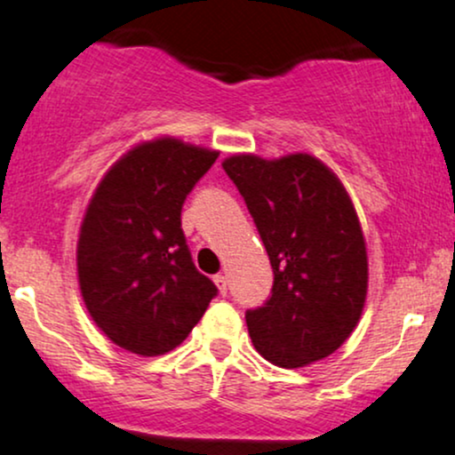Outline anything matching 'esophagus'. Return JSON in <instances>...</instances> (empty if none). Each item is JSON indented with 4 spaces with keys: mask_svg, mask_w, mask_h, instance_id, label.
I'll use <instances>...</instances> for the list:
<instances>
[{
    "mask_svg": "<svg viewBox=\"0 0 455 455\" xmlns=\"http://www.w3.org/2000/svg\"><path fill=\"white\" fill-rule=\"evenodd\" d=\"M213 282H216L218 291H220V293H222V295H227V286H228V275H224V274H218V275H213Z\"/></svg>",
    "mask_w": 455,
    "mask_h": 455,
    "instance_id": "obj_1",
    "label": "esophagus"
}]
</instances>
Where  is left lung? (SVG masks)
I'll return each mask as SVG.
<instances>
[{
	"mask_svg": "<svg viewBox=\"0 0 455 455\" xmlns=\"http://www.w3.org/2000/svg\"><path fill=\"white\" fill-rule=\"evenodd\" d=\"M252 213L274 269L267 304L245 315L254 348L280 368H304L347 342L368 295L357 212L331 169L310 154L222 162Z\"/></svg>",
	"mask_w": 455,
	"mask_h": 455,
	"instance_id": "1",
	"label": "left lung"
}]
</instances>
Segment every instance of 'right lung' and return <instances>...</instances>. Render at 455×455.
Segmentation results:
<instances>
[{"instance_id": "obj_1", "label": "right lung", "mask_w": 455, "mask_h": 455, "mask_svg": "<svg viewBox=\"0 0 455 455\" xmlns=\"http://www.w3.org/2000/svg\"><path fill=\"white\" fill-rule=\"evenodd\" d=\"M220 151L156 137L130 148L96 186L78 228L76 275L98 329L119 348L173 351L218 293L181 231L188 192Z\"/></svg>"}]
</instances>
